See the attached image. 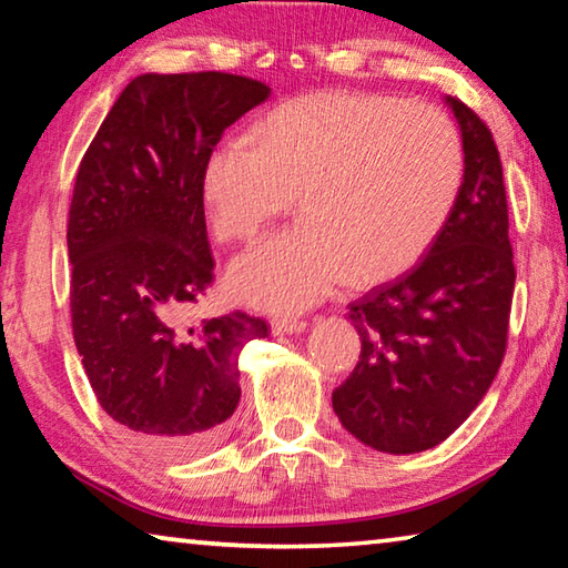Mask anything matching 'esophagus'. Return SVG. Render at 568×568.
Masks as SVG:
<instances>
[{"mask_svg":"<svg viewBox=\"0 0 568 568\" xmlns=\"http://www.w3.org/2000/svg\"><path fill=\"white\" fill-rule=\"evenodd\" d=\"M273 333L275 335H287V333H303L307 328V323L301 318H275L273 323Z\"/></svg>","mask_w":568,"mask_h":568,"instance_id":"1","label":"esophagus"}]
</instances>
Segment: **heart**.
<instances>
[{
	"label": "heart",
	"mask_w": 568,
	"mask_h": 568,
	"mask_svg": "<svg viewBox=\"0 0 568 568\" xmlns=\"http://www.w3.org/2000/svg\"><path fill=\"white\" fill-rule=\"evenodd\" d=\"M464 142L430 104L313 92L275 108L253 142L230 138L200 172L213 233L250 240L297 197L301 223L240 255L230 291L271 313L305 311L348 275L390 281L420 261L454 210Z\"/></svg>",
	"instance_id": "obj_1"
}]
</instances>
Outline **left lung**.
I'll return each instance as SVG.
<instances>
[{"label": "left lung", "instance_id": "left-lung-1", "mask_svg": "<svg viewBox=\"0 0 568 568\" xmlns=\"http://www.w3.org/2000/svg\"><path fill=\"white\" fill-rule=\"evenodd\" d=\"M446 104L464 142L454 210L413 271L351 303L361 358L333 390L343 428L396 456L438 446L491 388L516 283L494 134L464 102Z\"/></svg>", "mask_w": 568, "mask_h": 568}]
</instances>
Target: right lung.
Masks as SVG:
<instances>
[{
    "label": "right lung",
    "instance_id": "1",
    "mask_svg": "<svg viewBox=\"0 0 568 568\" xmlns=\"http://www.w3.org/2000/svg\"><path fill=\"white\" fill-rule=\"evenodd\" d=\"M267 98V84L240 74H140L77 170L67 223L77 353L104 413L160 458L200 456L227 434L240 351L267 335L243 311L185 318L215 267L203 162Z\"/></svg>",
    "mask_w": 568,
    "mask_h": 568
}]
</instances>
